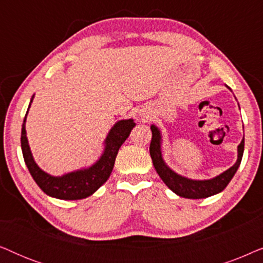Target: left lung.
<instances>
[{"label": "left lung", "mask_w": 263, "mask_h": 263, "mask_svg": "<svg viewBox=\"0 0 263 263\" xmlns=\"http://www.w3.org/2000/svg\"><path fill=\"white\" fill-rule=\"evenodd\" d=\"M151 130H152V140H151L149 145V154L151 158H152L154 167H156L158 175L160 176L165 184L175 194L182 197H186V199H204V197H210L222 192L235 176L240 165V161H242L244 139L238 145L237 161L229 170L222 172L217 177L204 179V181H196V179L183 177V176L172 171L163 160V157H161V135L159 129L156 125H151Z\"/></svg>", "instance_id": "8db88e82"}]
</instances>
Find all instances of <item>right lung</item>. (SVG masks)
Segmentation results:
<instances>
[{
	"instance_id": "1",
	"label": "right lung",
	"mask_w": 263,
	"mask_h": 263,
	"mask_svg": "<svg viewBox=\"0 0 263 263\" xmlns=\"http://www.w3.org/2000/svg\"><path fill=\"white\" fill-rule=\"evenodd\" d=\"M30 106H28V109H30ZM28 109L26 115H25L23 129H21V149H23L25 164H26L28 171H30L31 176L39 188L46 195L61 200L85 199V197L97 192L110 177L118 149H120L122 143L127 140L132 129L135 127L133 120L118 121L107 134L105 139V148H104L102 157L99 158V160H97L96 164H93L88 168H82V170L69 172V174L55 177V176L46 174L42 168H39L33 157H32L27 141L26 129H25Z\"/></svg>"
}]
</instances>
